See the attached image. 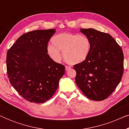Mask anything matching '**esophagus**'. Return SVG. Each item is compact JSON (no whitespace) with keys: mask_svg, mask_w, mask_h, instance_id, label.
I'll return each instance as SVG.
<instances>
[{"mask_svg":"<svg viewBox=\"0 0 129 129\" xmlns=\"http://www.w3.org/2000/svg\"><path fill=\"white\" fill-rule=\"evenodd\" d=\"M70 69H71V68H70V66H65V70H66V71H68V70H69Z\"/></svg>","mask_w":129,"mask_h":129,"instance_id":"obj_1","label":"esophagus"}]
</instances>
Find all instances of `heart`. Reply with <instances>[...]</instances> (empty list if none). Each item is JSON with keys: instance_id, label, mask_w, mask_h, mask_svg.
<instances>
[{"instance_id": "obj_1", "label": "heart", "mask_w": 129, "mask_h": 129, "mask_svg": "<svg viewBox=\"0 0 129 129\" xmlns=\"http://www.w3.org/2000/svg\"><path fill=\"white\" fill-rule=\"evenodd\" d=\"M53 45L47 46L49 55L57 62L63 56L67 63L76 64L85 61L91 49L90 41L87 37L77 33H61L54 36L52 39Z\"/></svg>"}]
</instances>
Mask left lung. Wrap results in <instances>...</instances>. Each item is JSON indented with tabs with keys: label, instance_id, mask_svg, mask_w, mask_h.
I'll return each instance as SVG.
<instances>
[{
	"label": "left lung",
	"instance_id": "obj_1",
	"mask_svg": "<svg viewBox=\"0 0 129 129\" xmlns=\"http://www.w3.org/2000/svg\"><path fill=\"white\" fill-rule=\"evenodd\" d=\"M80 31L89 38L91 49L85 61L74 65L76 83L89 99L102 101L113 92L122 78V49L108 33L94 29Z\"/></svg>",
	"mask_w": 129,
	"mask_h": 129
}]
</instances>
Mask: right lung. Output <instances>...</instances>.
I'll list each match as a JSON object with an SVG mask.
<instances>
[{"instance_id":"add662e5","label":"right lung","mask_w":129,"mask_h":129,"mask_svg":"<svg viewBox=\"0 0 129 129\" xmlns=\"http://www.w3.org/2000/svg\"><path fill=\"white\" fill-rule=\"evenodd\" d=\"M55 29L37 30L17 39L7 53L10 84L24 99L36 103L50 99L64 74L65 67L47 54V45Z\"/></svg>"}]
</instances>
